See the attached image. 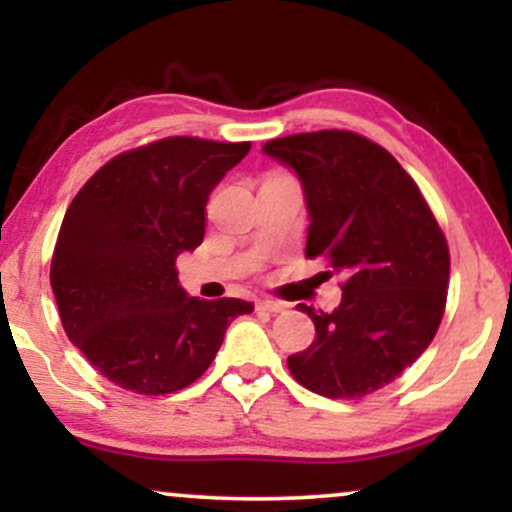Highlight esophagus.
I'll use <instances>...</instances> for the list:
<instances>
[{
	"instance_id": "obj_1",
	"label": "esophagus",
	"mask_w": 512,
	"mask_h": 512,
	"mask_svg": "<svg viewBox=\"0 0 512 512\" xmlns=\"http://www.w3.org/2000/svg\"><path fill=\"white\" fill-rule=\"evenodd\" d=\"M258 310L263 312H284V303H277V300H258Z\"/></svg>"
}]
</instances>
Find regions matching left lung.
Here are the masks:
<instances>
[{"label":"left lung","instance_id":"1","mask_svg":"<svg viewBox=\"0 0 512 512\" xmlns=\"http://www.w3.org/2000/svg\"><path fill=\"white\" fill-rule=\"evenodd\" d=\"M263 153L291 167L310 212L305 256L345 277L333 312L310 314L317 338L291 354L314 394L361 398L394 382L436 335L450 284V249L408 172L380 144L347 130L272 139Z\"/></svg>","mask_w":512,"mask_h":512}]
</instances>
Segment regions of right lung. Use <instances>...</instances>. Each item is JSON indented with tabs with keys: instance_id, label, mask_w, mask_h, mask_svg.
<instances>
[{
	"instance_id": "1",
	"label": "right lung",
	"mask_w": 512,
	"mask_h": 512,
	"mask_svg": "<svg viewBox=\"0 0 512 512\" xmlns=\"http://www.w3.org/2000/svg\"><path fill=\"white\" fill-rule=\"evenodd\" d=\"M251 142L165 137L100 167L62 219L51 286L67 338L90 366L135 394L188 387L212 366L240 298L179 286L177 256L200 247L214 186Z\"/></svg>"
}]
</instances>
